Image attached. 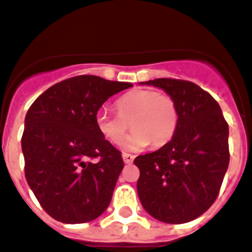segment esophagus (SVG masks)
<instances>
[{
    "instance_id": "obj_1",
    "label": "esophagus",
    "mask_w": 252,
    "mask_h": 252,
    "mask_svg": "<svg viewBox=\"0 0 252 252\" xmlns=\"http://www.w3.org/2000/svg\"><path fill=\"white\" fill-rule=\"evenodd\" d=\"M122 158H124L125 164H131V162H133L134 158H135V157H134L133 154L124 153V154H122Z\"/></svg>"
}]
</instances>
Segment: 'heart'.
I'll return each instance as SVG.
<instances>
[{"label":"heart","mask_w":252,"mask_h":252,"mask_svg":"<svg viewBox=\"0 0 252 252\" xmlns=\"http://www.w3.org/2000/svg\"><path fill=\"white\" fill-rule=\"evenodd\" d=\"M114 106L118 115L100 110L95 115V126L106 141L118 145L130 124L133 133L124 141V150H141L150 144L159 148L168 144L176 133L177 107L173 99L165 94L135 88L119 96Z\"/></svg>","instance_id":"1"}]
</instances>
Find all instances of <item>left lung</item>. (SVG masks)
Instances as JSON below:
<instances>
[{
    "mask_svg": "<svg viewBox=\"0 0 252 252\" xmlns=\"http://www.w3.org/2000/svg\"><path fill=\"white\" fill-rule=\"evenodd\" d=\"M141 84L161 88L173 99L179 124L168 144L134 159L139 201L159 221L188 223L219 194L229 164L228 125L219 103L197 84L168 78Z\"/></svg>",
    "mask_w": 252,
    "mask_h": 252,
    "instance_id": "8db88e82",
    "label": "left lung"
}]
</instances>
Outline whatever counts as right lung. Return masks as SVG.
Masks as SVG:
<instances>
[{"label": "right lung", "instance_id": "add662e5", "mask_svg": "<svg viewBox=\"0 0 252 252\" xmlns=\"http://www.w3.org/2000/svg\"><path fill=\"white\" fill-rule=\"evenodd\" d=\"M131 86L80 75L53 84L29 107L21 138L25 177L53 219L87 223L107 209L124 159L99 134L95 115Z\"/></svg>", "mask_w": 252, "mask_h": 252}]
</instances>
